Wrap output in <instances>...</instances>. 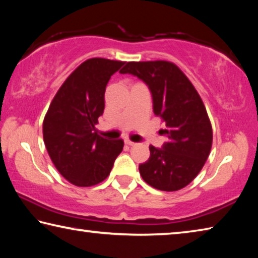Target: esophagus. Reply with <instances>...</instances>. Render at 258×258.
<instances>
[{"instance_id": "obj_1", "label": "esophagus", "mask_w": 258, "mask_h": 258, "mask_svg": "<svg viewBox=\"0 0 258 258\" xmlns=\"http://www.w3.org/2000/svg\"><path fill=\"white\" fill-rule=\"evenodd\" d=\"M125 143H126V145H128V146H135V145H137V143L133 142V141H131V140H125Z\"/></svg>"}]
</instances>
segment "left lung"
Wrapping results in <instances>:
<instances>
[{"mask_svg":"<svg viewBox=\"0 0 258 258\" xmlns=\"http://www.w3.org/2000/svg\"><path fill=\"white\" fill-rule=\"evenodd\" d=\"M131 74L149 87L154 112L165 123L163 148L150 146V157L139 165L143 180L155 189L177 191L202 171L209 156L213 130L197 90L175 63L165 60L127 62Z\"/></svg>","mask_w":258,"mask_h":258,"instance_id":"8db88e82","label":"left lung"}]
</instances>
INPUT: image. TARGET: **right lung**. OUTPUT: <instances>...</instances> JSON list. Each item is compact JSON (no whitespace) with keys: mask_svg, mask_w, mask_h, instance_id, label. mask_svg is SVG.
<instances>
[{"mask_svg":"<svg viewBox=\"0 0 258 258\" xmlns=\"http://www.w3.org/2000/svg\"><path fill=\"white\" fill-rule=\"evenodd\" d=\"M124 63L103 58L84 61L61 85L44 117L46 150L74 185L92 186L106 180L123 150V140L101 137L95 125L103 113L108 82Z\"/></svg>","mask_w":258,"mask_h":258,"instance_id":"obj_1","label":"right lung"}]
</instances>
